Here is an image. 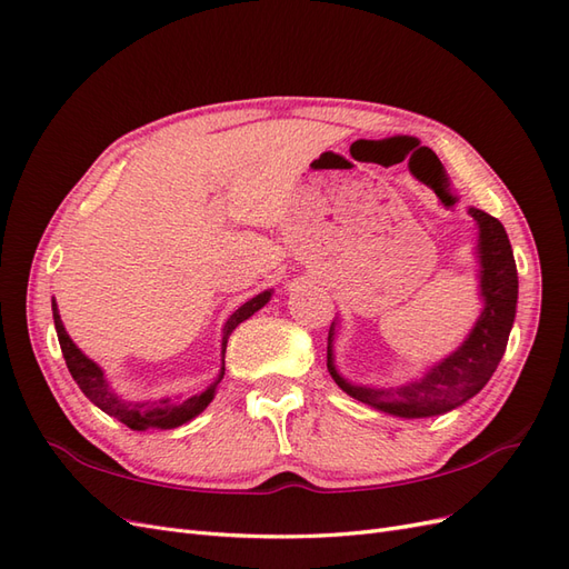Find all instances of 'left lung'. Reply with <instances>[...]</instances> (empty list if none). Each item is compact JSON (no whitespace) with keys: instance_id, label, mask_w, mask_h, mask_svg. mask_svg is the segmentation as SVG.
I'll list each match as a JSON object with an SVG mask.
<instances>
[{"instance_id":"1","label":"left lung","mask_w":569,"mask_h":569,"mask_svg":"<svg viewBox=\"0 0 569 569\" xmlns=\"http://www.w3.org/2000/svg\"><path fill=\"white\" fill-rule=\"evenodd\" d=\"M470 216L479 226V287L481 299H485V311L475 322L472 332L462 341V347H458V351L443 358L422 380L396 389H375L351 385L337 372L332 358V322L330 337H327V370H330L332 380L356 401L399 418H429L462 406L491 380L493 370L506 353L508 335L515 320L518 268H515L512 249L501 220L479 209H470Z\"/></svg>"}]
</instances>
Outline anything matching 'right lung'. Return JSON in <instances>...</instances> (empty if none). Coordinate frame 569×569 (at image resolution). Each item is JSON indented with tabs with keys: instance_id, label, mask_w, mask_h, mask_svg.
I'll use <instances>...</instances> for the list:
<instances>
[{
	"instance_id": "right-lung-1",
	"label": "right lung",
	"mask_w": 569,
	"mask_h": 569,
	"mask_svg": "<svg viewBox=\"0 0 569 569\" xmlns=\"http://www.w3.org/2000/svg\"><path fill=\"white\" fill-rule=\"evenodd\" d=\"M272 291H263V295H258L253 299H249L244 306H239L237 311L228 318L226 327H222V368L218 380L206 389L199 396H192V399H187L182 403H176L170 399H161L159 403H140V401H126L120 399L116 391H111V387L104 380V370H101L94 360H90L84 356L73 339L66 335V327L61 322V316L57 311V303L51 301V311H54V327H57V337L61 343V353L66 358V366L68 372L73 375V380L78 382V387L82 389V393L88 396V399L99 406L101 410L107 412V416L120 420L123 425H128L130 429H137V432H144V429H170V427H178L184 425L192 418H197L199 412L213 401V393L218 382L222 380V375H226V349H228V339L232 335L234 327L239 322H244L247 318H251L258 308H263L268 303Z\"/></svg>"
}]
</instances>
